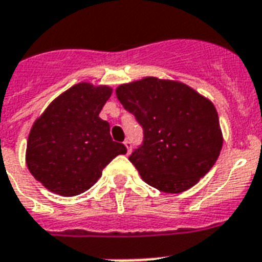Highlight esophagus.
Wrapping results in <instances>:
<instances>
[{"label": "esophagus", "instance_id": "esophagus-1", "mask_svg": "<svg viewBox=\"0 0 262 262\" xmlns=\"http://www.w3.org/2000/svg\"><path fill=\"white\" fill-rule=\"evenodd\" d=\"M124 146H125V148H127V152H131V147H133V144H131V142L129 141H124Z\"/></svg>", "mask_w": 262, "mask_h": 262}]
</instances>
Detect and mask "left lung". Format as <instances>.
<instances>
[{
	"instance_id": "1",
	"label": "left lung",
	"mask_w": 262,
	"mask_h": 262,
	"mask_svg": "<svg viewBox=\"0 0 262 262\" xmlns=\"http://www.w3.org/2000/svg\"><path fill=\"white\" fill-rule=\"evenodd\" d=\"M116 96L143 127V144L128 160L144 183L180 193L214 166L223 134L210 98L187 83L157 77L121 83Z\"/></svg>"
}]
</instances>
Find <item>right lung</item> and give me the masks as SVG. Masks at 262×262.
<instances>
[{
	"mask_svg": "<svg viewBox=\"0 0 262 262\" xmlns=\"http://www.w3.org/2000/svg\"><path fill=\"white\" fill-rule=\"evenodd\" d=\"M112 95L108 85L75 83L50 102L29 131L25 164L50 192L77 196L93 187L102 169L125 154L98 115Z\"/></svg>",
	"mask_w": 262,
	"mask_h": 262,
	"instance_id": "right-lung-1",
	"label": "right lung"
}]
</instances>
